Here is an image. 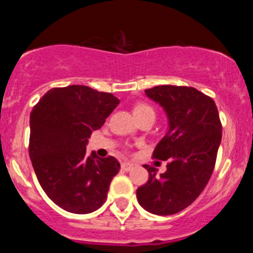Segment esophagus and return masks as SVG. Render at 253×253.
<instances>
[{
  "label": "esophagus",
  "mask_w": 253,
  "mask_h": 253,
  "mask_svg": "<svg viewBox=\"0 0 253 253\" xmlns=\"http://www.w3.org/2000/svg\"><path fill=\"white\" fill-rule=\"evenodd\" d=\"M133 165H131V163H129V162H124V163H122V169L123 171H130L131 169H133Z\"/></svg>",
  "instance_id": "1"
}]
</instances>
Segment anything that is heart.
Instances as JSON below:
<instances>
[{
    "instance_id": "obj_1",
    "label": "heart",
    "mask_w": 253,
    "mask_h": 253,
    "mask_svg": "<svg viewBox=\"0 0 253 253\" xmlns=\"http://www.w3.org/2000/svg\"><path fill=\"white\" fill-rule=\"evenodd\" d=\"M133 113L135 115V118L138 116H142V115H146V114H151V115L154 116V110L153 107L149 106V105L144 104V102H139L135 106L133 107Z\"/></svg>"
}]
</instances>
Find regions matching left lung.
<instances>
[{
	"mask_svg": "<svg viewBox=\"0 0 253 253\" xmlns=\"http://www.w3.org/2000/svg\"><path fill=\"white\" fill-rule=\"evenodd\" d=\"M146 95L165 109L169 129L152 157L169 161L167 171L149 172L147 184L138 187L140 207L157 215H172L195 202L214 171L222 123L214 100L194 87L163 84Z\"/></svg>",
	"mask_w": 253,
	"mask_h": 253,
	"instance_id": "8db88e82",
	"label": "left lung"
}]
</instances>
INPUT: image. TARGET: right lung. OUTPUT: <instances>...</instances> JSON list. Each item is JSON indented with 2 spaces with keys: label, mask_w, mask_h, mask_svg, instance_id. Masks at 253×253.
Returning a JSON list of instances; mask_svg holds the SVG:
<instances>
[{
  "label": "right lung",
  "mask_w": 253,
  "mask_h": 253,
  "mask_svg": "<svg viewBox=\"0 0 253 253\" xmlns=\"http://www.w3.org/2000/svg\"><path fill=\"white\" fill-rule=\"evenodd\" d=\"M113 93L72 84L49 90L30 114L29 154L40 186L69 213L87 214L107 198L120 163L115 157L86 153L92 130L118 106Z\"/></svg>",
  "instance_id": "add662e5"
}]
</instances>
